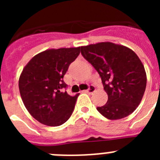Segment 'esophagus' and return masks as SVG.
I'll return each mask as SVG.
<instances>
[{"instance_id": "esophagus-1", "label": "esophagus", "mask_w": 160, "mask_h": 160, "mask_svg": "<svg viewBox=\"0 0 160 160\" xmlns=\"http://www.w3.org/2000/svg\"><path fill=\"white\" fill-rule=\"evenodd\" d=\"M94 91H95V87H94V86H90L88 90H85V92L88 93V94H92V93H94Z\"/></svg>"}]
</instances>
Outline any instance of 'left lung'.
Listing matches in <instances>:
<instances>
[{"label":"left lung","instance_id":"8db88e82","mask_svg":"<svg viewBox=\"0 0 160 160\" xmlns=\"http://www.w3.org/2000/svg\"><path fill=\"white\" fill-rule=\"evenodd\" d=\"M81 53L99 73L107 102L97 107L108 119H121L137 108L147 86V74L132 49L112 42L81 46Z\"/></svg>","mask_w":160,"mask_h":160}]
</instances>
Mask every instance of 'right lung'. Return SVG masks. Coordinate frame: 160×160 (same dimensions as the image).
Listing matches in <instances>:
<instances>
[{
  "instance_id": "add662e5",
  "label": "right lung",
  "mask_w": 160,
  "mask_h": 160,
  "mask_svg": "<svg viewBox=\"0 0 160 160\" xmlns=\"http://www.w3.org/2000/svg\"><path fill=\"white\" fill-rule=\"evenodd\" d=\"M80 53V47L46 49L35 55L19 78V90L25 108L38 122L49 127L66 122L79 94L64 91L63 77Z\"/></svg>"
}]
</instances>
